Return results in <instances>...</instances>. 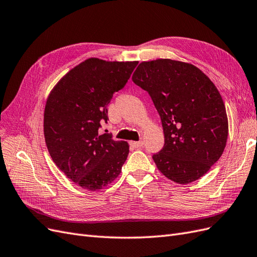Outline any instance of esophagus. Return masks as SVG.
I'll return each instance as SVG.
<instances>
[{
  "mask_svg": "<svg viewBox=\"0 0 257 257\" xmlns=\"http://www.w3.org/2000/svg\"><path fill=\"white\" fill-rule=\"evenodd\" d=\"M143 145H144V142H131V146H133V147H135V148H141V147H143Z\"/></svg>",
  "mask_w": 257,
  "mask_h": 257,
  "instance_id": "obj_1",
  "label": "esophagus"
}]
</instances>
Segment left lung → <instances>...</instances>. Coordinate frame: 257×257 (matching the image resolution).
Here are the masks:
<instances>
[{"instance_id": "left-lung-1", "label": "left lung", "mask_w": 257, "mask_h": 257, "mask_svg": "<svg viewBox=\"0 0 257 257\" xmlns=\"http://www.w3.org/2000/svg\"><path fill=\"white\" fill-rule=\"evenodd\" d=\"M132 80L149 93L161 116L165 144L152 157L160 172L180 184L204 176L228 136L226 109L213 82L196 66L170 59L142 62Z\"/></svg>"}]
</instances>
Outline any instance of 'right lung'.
I'll list each match as a JSON object with an SVG mask.
<instances>
[{
    "instance_id": "obj_1",
    "label": "right lung",
    "mask_w": 257,
    "mask_h": 257,
    "mask_svg": "<svg viewBox=\"0 0 257 257\" xmlns=\"http://www.w3.org/2000/svg\"><path fill=\"white\" fill-rule=\"evenodd\" d=\"M138 64L90 58L71 69L48 96L44 134L52 161L81 188L96 191L121 173L128 144L99 134L108 120L107 105Z\"/></svg>"
}]
</instances>
